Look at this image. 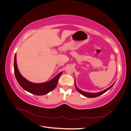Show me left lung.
Returning a JSON list of instances; mask_svg holds the SVG:
<instances>
[{"mask_svg":"<svg viewBox=\"0 0 131 131\" xmlns=\"http://www.w3.org/2000/svg\"><path fill=\"white\" fill-rule=\"evenodd\" d=\"M115 82L114 83V84H113L112 86H110L109 88H108V89L105 90H104V91H102V92H98V93H90V92H84V91H82L80 90V89H79L77 88V86H76V84H75V81H74V84H75V89H76V90L78 91V92H79V93H81V94H82L83 96H84L85 97H88V98H94V97H97L100 96H101V95H102V94H103V93H105V92H106V91H108L110 89H111V88H112L113 86L114 85Z\"/></svg>","mask_w":131,"mask_h":131,"instance_id":"obj_1","label":"left lung"}]
</instances>
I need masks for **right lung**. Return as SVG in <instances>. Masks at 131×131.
I'll return each mask as SVG.
<instances>
[{"label": "right lung", "instance_id": "add662e5", "mask_svg": "<svg viewBox=\"0 0 131 131\" xmlns=\"http://www.w3.org/2000/svg\"><path fill=\"white\" fill-rule=\"evenodd\" d=\"M14 73L18 84L23 89L35 95L41 96V95H44L49 93L54 89L63 72L59 73L52 80L48 82L39 83V84L31 82L23 78L19 73L17 65L16 53L14 58Z\"/></svg>", "mask_w": 131, "mask_h": 131}]
</instances>
